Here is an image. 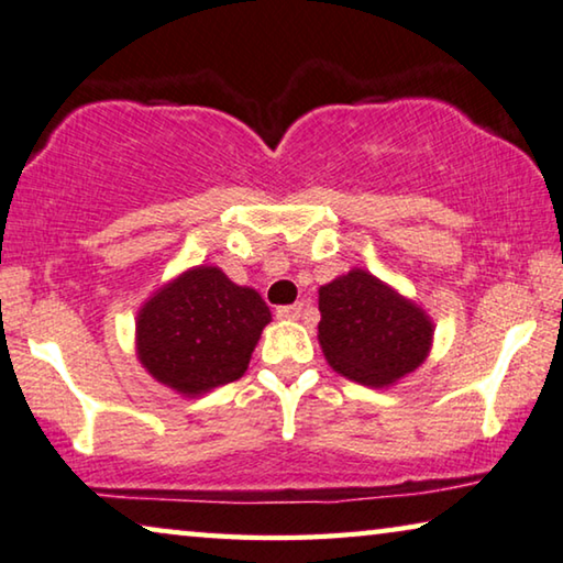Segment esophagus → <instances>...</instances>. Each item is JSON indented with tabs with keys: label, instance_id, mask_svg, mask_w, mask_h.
Returning <instances> with one entry per match:
<instances>
[{
	"label": "esophagus",
	"instance_id": "34e87169",
	"mask_svg": "<svg viewBox=\"0 0 563 563\" xmlns=\"http://www.w3.org/2000/svg\"><path fill=\"white\" fill-rule=\"evenodd\" d=\"M275 313H278V318H280V321H298V318H300V313H303V303H292V306H280L278 310H275Z\"/></svg>",
	"mask_w": 563,
	"mask_h": 563
}]
</instances>
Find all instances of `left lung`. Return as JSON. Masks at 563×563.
Here are the masks:
<instances>
[{
  "label": "left lung",
  "instance_id": "left-lung-1",
  "mask_svg": "<svg viewBox=\"0 0 563 563\" xmlns=\"http://www.w3.org/2000/svg\"><path fill=\"white\" fill-rule=\"evenodd\" d=\"M318 310L325 362L364 387H391L432 351L434 323L427 310L364 267L321 285Z\"/></svg>",
  "mask_w": 563,
  "mask_h": 563
}]
</instances>
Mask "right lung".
I'll list each match as a JSON object with an SVG mask.
<instances>
[{"label":"right lung","instance_id":"obj_1","mask_svg":"<svg viewBox=\"0 0 563 563\" xmlns=\"http://www.w3.org/2000/svg\"><path fill=\"white\" fill-rule=\"evenodd\" d=\"M271 321L255 288L232 283L217 265H195L139 308L136 356L158 384L199 397L247 372Z\"/></svg>","mask_w":563,"mask_h":563}]
</instances>
